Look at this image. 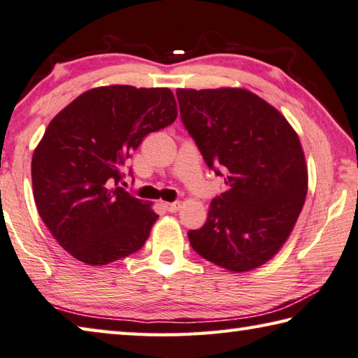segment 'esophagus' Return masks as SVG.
Instances as JSON below:
<instances>
[{
    "mask_svg": "<svg viewBox=\"0 0 358 358\" xmlns=\"http://www.w3.org/2000/svg\"><path fill=\"white\" fill-rule=\"evenodd\" d=\"M165 209L168 212H178L180 209V203L176 201V203H165Z\"/></svg>",
    "mask_w": 358,
    "mask_h": 358,
    "instance_id": "34e87169",
    "label": "esophagus"
}]
</instances>
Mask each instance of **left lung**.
<instances>
[{"label": "left lung", "mask_w": 358, "mask_h": 358, "mask_svg": "<svg viewBox=\"0 0 358 358\" xmlns=\"http://www.w3.org/2000/svg\"><path fill=\"white\" fill-rule=\"evenodd\" d=\"M176 94L185 129L228 187L210 203L204 227L189 233L192 247L229 272L255 271L280 252L303 208L308 168L299 135L243 87Z\"/></svg>", "instance_id": "obj_1"}]
</instances>
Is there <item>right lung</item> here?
<instances>
[{"label": "right lung", "instance_id": "1", "mask_svg": "<svg viewBox=\"0 0 358 358\" xmlns=\"http://www.w3.org/2000/svg\"><path fill=\"white\" fill-rule=\"evenodd\" d=\"M178 117L168 87H92L62 108L31 160L33 195L56 242L87 266L140 250L159 215L117 185L125 159Z\"/></svg>", "mask_w": 358, "mask_h": 358}]
</instances>
